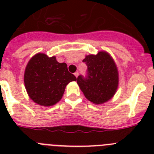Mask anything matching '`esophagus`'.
Returning a JSON list of instances; mask_svg holds the SVG:
<instances>
[{
	"label": "esophagus",
	"instance_id": "34e87169",
	"mask_svg": "<svg viewBox=\"0 0 154 154\" xmlns=\"http://www.w3.org/2000/svg\"><path fill=\"white\" fill-rule=\"evenodd\" d=\"M74 75H75V76L76 78H77V77L79 76V72H76L74 73Z\"/></svg>",
	"mask_w": 154,
	"mask_h": 154
}]
</instances>
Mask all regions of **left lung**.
<instances>
[{
  "mask_svg": "<svg viewBox=\"0 0 154 154\" xmlns=\"http://www.w3.org/2000/svg\"><path fill=\"white\" fill-rule=\"evenodd\" d=\"M87 65L86 75L78 76L77 83L87 99L101 104L113 96L117 89L118 71L108 53L99 51L96 55H87L82 61Z\"/></svg>",
  "mask_w": 154,
  "mask_h": 154,
  "instance_id": "obj_1",
  "label": "left lung"
}]
</instances>
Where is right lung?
I'll return each mask as SVG.
<instances>
[{
  "label": "right lung",
  "mask_w": 154,
  "mask_h": 154,
  "mask_svg": "<svg viewBox=\"0 0 154 154\" xmlns=\"http://www.w3.org/2000/svg\"><path fill=\"white\" fill-rule=\"evenodd\" d=\"M24 85L30 98L35 103L51 106L63 96L65 86L75 76L68 71L66 63H59L55 57L38 53L31 58L24 72Z\"/></svg>",
  "instance_id": "1"
}]
</instances>
